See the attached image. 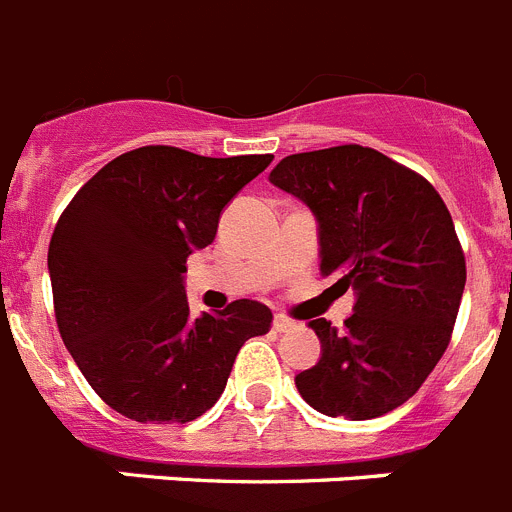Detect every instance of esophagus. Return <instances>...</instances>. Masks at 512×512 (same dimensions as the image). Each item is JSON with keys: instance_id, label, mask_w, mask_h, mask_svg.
<instances>
[{"instance_id": "obj_1", "label": "esophagus", "mask_w": 512, "mask_h": 512, "mask_svg": "<svg viewBox=\"0 0 512 512\" xmlns=\"http://www.w3.org/2000/svg\"><path fill=\"white\" fill-rule=\"evenodd\" d=\"M293 327H296V322H293V319H288V317H283V314H278V317L273 319V330L275 332H288V330H293Z\"/></svg>"}]
</instances>
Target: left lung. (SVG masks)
<instances>
[{
	"label": "left lung",
	"instance_id": "1",
	"mask_svg": "<svg viewBox=\"0 0 512 512\" xmlns=\"http://www.w3.org/2000/svg\"><path fill=\"white\" fill-rule=\"evenodd\" d=\"M270 182L314 211L319 270L358 296L342 330L311 319L322 358L296 389L330 417L397 410L443 358L461 306L466 260L446 203L415 170L361 144L291 154Z\"/></svg>",
	"mask_w": 512,
	"mask_h": 512
}]
</instances>
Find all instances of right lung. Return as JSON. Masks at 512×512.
<instances>
[{"label": "right lung", "mask_w": 512, "mask_h": 512, "mask_svg": "<svg viewBox=\"0 0 512 512\" xmlns=\"http://www.w3.org/2000/svg\"><path fill=\"white\" fill-rule=\"evenodd\" d=\"M273 154L213 159L141 146L84 182L48 244L61 340L102 402L136 422H190L224 391L244 342L273 311L231 301L190 317L182 273L226 203Z\"/></svg>", "instance_id": "right-lung-1"}]
</instances>
